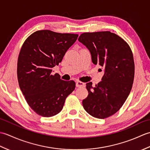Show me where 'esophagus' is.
Wrapping results in <instances>:
<instances>
[{"label":"esophagus","mask_w":150,"mask_h":150,"mask_svg":"<svg viewBox=\"0 0 150 150\" xmlns=\"http://www.w3.org/2000/svg\"><path fill=\"white\" fill-rule=\"evenodd\" d=\"M76 86L77 88H81V87H84L85 86V83L81 81H77L76 82Z\"/></svg>","instance_id":"esophagus-1"}]
</instances>
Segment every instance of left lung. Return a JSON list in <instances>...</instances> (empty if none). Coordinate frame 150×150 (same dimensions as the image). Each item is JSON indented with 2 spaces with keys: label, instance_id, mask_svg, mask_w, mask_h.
Returning <instances> with one entry per match:
<instances>
[{
  "label": "left lung",
  "instance_id": "8db88e82",
  "mask_svg": "<svg viewBox=\"0 0 150 150\" xmlns=\"http://www.w3.org/2000/svg\"><path fill=\"white\" fill-rule=\"evenodd\" d=\"M88 47L92 62L104 69L102 81L86 83L88 97L82 106L90 115L106 119L122 106L131 91L135 75L132 51L120 37L109 31L82 33L78 39Z\"/></svg>",
  "mask_w": 150,
  "mask_h": 150
}]
</instances>
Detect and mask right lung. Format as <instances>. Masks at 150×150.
<instances>
[{"mask_svg": "<svg viewBox=\"0 0 150 150\" xmlns=\"http://www.w3.org/2000/svg\"><path fill=\"white\" fill-rule=\"evenodd\" d=\"M78 34L39 30L22 44L17 60V78L28 104L37 114L50 117L60 113L75 82L60 79L52 68L62 61Z\"/></svg>", "mask_w": 150, "mask_h": 150, "instance_id": "1", "label": "right lung"}]
</instances>
